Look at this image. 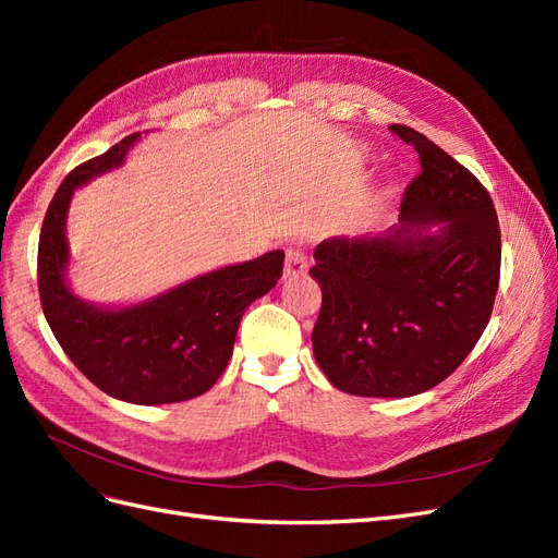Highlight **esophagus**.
Here are the masks:
<instances>
[{
    "mask_svg": "<svg viewBox=\"0 0 558 558\" xmlns=\"http://www.w3.org/2000/svg\"><path fill=\"white\" fill-rule=\"evenodd\" d=\"M307 272V256L305 251L300 248H289L286 251V260H283V279H293Z\"/></svg>",
    "mask_w": 558,
    "mask_h": 558,
    "instance_id": "34e87169",
    "label": "esophagus"
}]
</instances>
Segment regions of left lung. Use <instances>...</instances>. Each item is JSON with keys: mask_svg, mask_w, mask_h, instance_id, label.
Instances as JSON below:
<instances>
[{"mask_svg": "<svg viewBox=\"0 0 558 558\" xmlns=\"http://www.w3.org/2000/svg\"><path fill=\"white\" fill-rule=\"evenodd\" d=\"M421 174L393 228L330 238L316 251L318 367L351 396L410 398L445 381L477 344L500 279L494 202L463 165L408 125Z\"/></svg>", "mask_w": 558, "mask_h": 558, "instance_id": "8db88e82", "label": "left lung"}]
</instances>
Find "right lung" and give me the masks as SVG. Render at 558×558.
<instances>
[{"mask_svg": "<svg viewBox=\"0 0 558 558\" xmlns=\"http://www.w3.org/2000/svg\"><path fill=\"white\" fill-rule=\"evenodd\" d=\"M140 132L78 165L53 195L39 234L44 316L70 361L97 388L132 404H165L207 393L232 356L240 320L277 286L283 251L218 267L125 307L78 298L66 281V214L74 191L125 162Z\"/></svg>", "mask_w": 558, "mask_h": 558, "instance_id": "1", "label": "right lung"}]
</instances>
